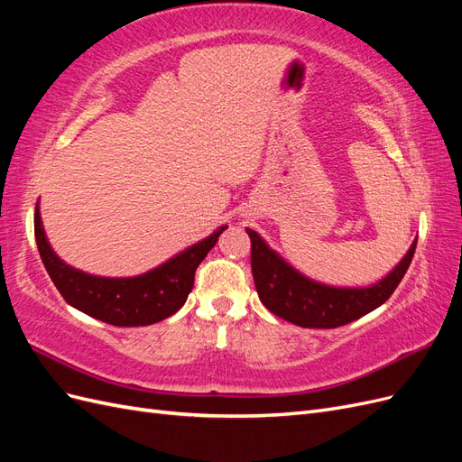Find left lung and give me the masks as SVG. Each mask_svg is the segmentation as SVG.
<instances>
[{"instance_id": "1", "label": "left lung", "mask_w": 462, "mask_h": 462, "mask_svg": "<svg viewBox=\"0 0 462 462\" xmlns=\"http://www.w3.org/2000/svg\"><path fill=\"white\" fill-rule=\"evenodd\" d=\"M246 233L253 245L250 263L262 304L291 324L318 329L351 324L382 306L407 273L416 250L414 241L409 253L380 282L365 287H333L314 282L292 268L256 231L246 229Z\"/></svg>"}]
</instances>
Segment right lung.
Returning <instances> with one entry per match:
<instances>
[{"instance_id": "obj_1", "label": "right lung", "mask_w": 462, "mask_h": 462, "mask_svg": "<svg viewBox=\"0 0 462 462\" xmlns=\"http://www.w3.org/2000/svg\"><path fill=\"white\" fill-rule=\"evenodd\" d=\"M227 226L206 239L180 250L158 268L133 277H102L63 262L48 241L36 204L34 236L38 253L53 285L73 309L117 328L150 326L173 316L187 302L194 285V272L208 256Z\"/></svg>"}]
</instances>
